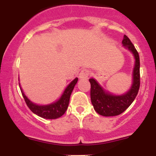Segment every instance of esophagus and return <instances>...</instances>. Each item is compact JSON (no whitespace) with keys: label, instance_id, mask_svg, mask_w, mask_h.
Masks as SVG:
<instances>
[{"label":"esophagus","instance_id":"esophagus-1","mask_svg":"<svg viewBox=\"0 0 156 156\" xmlns=\"http://www.w3.org/2000/svg\"><path fill=\"white\" fill-rule=\"evenodd\" d=\"M90 75V71L87 69H83V70H81V72L79 74L80 79H87Z\"/></svg>","mask_w":156,"mask_h":156}]
</instances>
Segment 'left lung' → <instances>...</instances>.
<instances>
[{
    "label": "left lung",
    "mask_w": 156,
    "mask_h": 156,
    "mask_svg": "<svg viewBox=\"0 0 156 156\" xmlns=\"http://www.w3.org/2000/svg\"><path fill=\"white\" fill-rule=\"evenodd\" d=\"M122 47L129 51L134 58L132 83L129 90L121 94H114L106 90L98 82L97 80L90 78V100L94 108L98 113L103 116H115L121 114L132 104L138 93L140 87V58L137 50L130 40L123 36Z\"/></svg>",
    "instance_id": "obj_1"
}]
</instances>
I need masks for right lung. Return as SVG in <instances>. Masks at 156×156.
<instances>
[{
  "instance_id": "add662e5",
  "label": "right lung",
  "mask_w": 156,
  "mask_h": 156,
  "mask_svg": "<svg viewBox=\"0 0 156 156\" xmlns=\"http://www.w3.org/2000/svg\"><path fill=\"white\" fill-rule=\"evenodd\" d=\"M77 81H78V78L76 77L75 79L72 82H70L68 86L66 87L62 94L61 95V97L59 98L58 100H56L55 101L47 105H38L33 102L32 101L29 99L27 95L25 94L23 90L20 86V83H19V87H20L22 94L24 98V100L27 103V106L34 114L41 117V118H44V119H58L62 115H64V113L68 108L70 96H71L72 92L73 90L74 87L76 84Z\"/></svg>"
}]
</instances>
